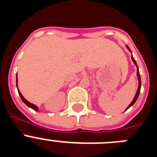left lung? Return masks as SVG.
<instances>
[{"label":"left lung","instance_id":"left-lung-1","mask_svg":"<svg viewBox=\"0 0 157 157\" xmlns=\"http://www.w3.org/2000/svg\"><path fill=\"white\" fill-rule=\"evenodd\" d=\"M126 47L127 48V49H128L129 51H130V52H131V50L130 49V48H129L127 45H126ZM131 59H132L133 62H134V64L136 65V67H137V76H138V90H137V92H136V94L135 96H134V99H133V101H131V103L129 105V106L127 107V109H126L125 111H127V109H129V108H130V107L132 106L133 105H134V103L136 102V101H137V99H138V96H139V94H140V90H141V76H140V73H139V70H138V64H137V63H136L135 61V59H134V57H133V55H131Z\"/></svg>","mask_w":157,"mask_h":157}]
</instances>
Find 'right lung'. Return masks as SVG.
Masks as SVG:
<instances>
[{
  "instance_id": "right-lung-1",
  "label": "right lung",
  "mask_w": 157,
  "mask_h": 157,
  "mask_svg": "<svg viewBox=\"0 0 157 157\" xmlns=\"http://www.w3.org/2000/svg\"><path fill=\"white\" fill-rule=\"evenodd\" d=\"M16 86H17V90H18V93H19V95L20 96V98H21L22 101H23V103H24L26 105H27V106H28L29 108H30V109H34V110L36 111V112H38V107L36 106V105H34V104H32V103H30V102H29L28 101H27V100H26L24 98H23V96L22 95V94H21V93H20V91L19 90V89H18V78H17V75H16Z\"/></svg>"
}]
</instances>
